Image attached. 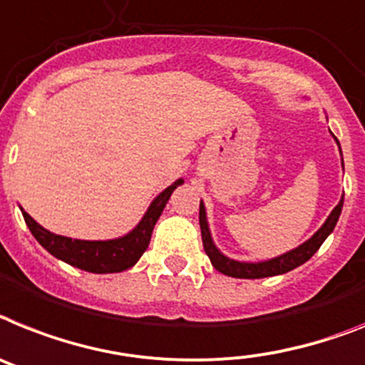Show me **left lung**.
Instances as JSON below:
<instances>
[{"instance_id": "left-lung-1", "label": "left lung", "mask_w": 365, "mask_h": 365, "mask_svg": "<svg viewBox=\"0 0 365 365\" xmlns=\"http://www.w3.org/2000/svg\"><path fill=\"white\" fill-rule=\"evenodd\" d=\"M334 140L338 143L336 137H334ZM339 152H341V148H339ZM341 165H344V159H341ZM341 207H344V197H341V200L338 202V206L330 211V215L327 217L323 226H321L314 235H312L310 240L304 241L302 245H299L297 249L289 250V252L286 254H280V256H277V258L265 259V262H237V259L226 258L225 254L220 252V250L215 247V243H213V240H211L210 225H207L206 206H204V202L200 200V215H198V219H200L202 243H204V250H206L207 258L211 259V265H213L219 272L226 274V277H234V278L277 277V274H284V272H289L293 271V269H297L299 265L308 262V259H310L317 250H319L323 241L332 234L334 226H336L339 215H341Z\"/></svg>"}]
</instances>
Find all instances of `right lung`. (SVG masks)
Wrapping results in <instances>:
<instances>
[{
  "mask_svg": "<svg viewBox=\"0 0 365 365\" xmlns=\"http://www.w3.org/2000/svg\"><path fill=\"white\" fill-rule=\"evenodd\" d=\"M183 180H176L173 185H168L163 192H159L158 197L152 200L150 207L139 220L135 228L128 232L122 237L107 241H85V240H72L64 235L51 234L50 230L42 228L29 213L21 210V215L26 219V225L31 230L33 237L44 247L51 256L63 259L68 265L81 269V271L98 272H120L125 269L133 267L139 258L148 249L150 237L154 232V226L158 219L163 213L168 198L173 195L178 185H182Z\"/></svg>",
  "mask_w": 365,
  "mask_h": 365,
  "instance_id": "1",
  "label": "right lung"
}]
</instances>
